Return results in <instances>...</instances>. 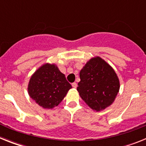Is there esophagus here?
<instances>
[{
	"label": "esophagus",
	"mask_w": 146,
	"mask_h": 146,
	"mask_svg": "<svg viewBox=\"0 0 146 146\" xmlns=\"http://www.w3.org/2000/svg\"><path fill=\"white\" fill-rule=\"evenodd\" d=\"M72 87L74 88H76L77 87V84L76 83V82H73V83L72 84Z\"/></svg>",
	"instance_id": "obj_1"
}]
</instances>
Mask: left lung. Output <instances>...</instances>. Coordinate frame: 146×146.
Masks as SVG:
<instances>
[{
    "instance_id": "left-lung-1",
    "label": "left lung",
    "mask_w": 146,
    "mask_h": 146,
    "mask_svg": "<svg viewBox=\"0 0 146 146\" xmlns=\"http://www.w3.org/2000/svg\"><path fill=\"white\" fill-rule=\"evenodd\" d=\"M77 90L82 100L94 110L110 106L119 91V80L110 66L99 57L91 59L80 72Z\"/></svg>"
}]
</instances>
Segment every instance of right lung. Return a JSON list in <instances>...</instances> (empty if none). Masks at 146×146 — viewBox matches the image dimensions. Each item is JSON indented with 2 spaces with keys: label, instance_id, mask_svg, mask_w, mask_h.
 <instances>
[{
  "label": "right lung",
  "instance_id": "obj_1",
  "mask_svg": "<svg viewBox=\"0 0 146 146\" xmlns=\"http://www.w3.org/2000/svg\"><path fill=\"white\" fill-rule=\"evenodd\" d=\"M72 86L65 75L54 64H44L30 80L28 93L35 102L44 108L52 109L64 99Z\"/></svg>",
  "mask_w": 146,
  "mask_h": 146
}]
</instances>
